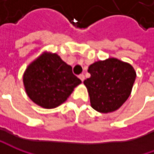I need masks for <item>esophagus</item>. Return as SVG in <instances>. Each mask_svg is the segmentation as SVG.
Instances as JSON below:
<instances>
[{
	"instance_id": "34e87169",
	"label": "esophagus",
	"mask_w": 154,
	"mask_h": 154,
	"mask_svg": "<svg viewBox=\"0 0 154 154\" xmlns=\"http://www.w3.org/2000/svg\"><path fill=\"white\" fill-rule=\"evenodd\" d=\"M79 78H80V80H81V81L83 82V81H84V80H85V75H84V74H80Z\"/></svg>"
}]
</instances>
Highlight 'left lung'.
Masks as SVG:
<instances>
[{"label": "left lung", "instance_id": "obj_1", "mask_svg": "<svg viewBox=\"0 0 154 154\" xmlns=\"http://www.w3.org/2000/svg\"><path fill=\"white\" fill-rule=\"evenodd\" d=\"M91 77L84 80L91 105L98 112L119 109L129 97L136 73L133 67L116 58L94 62L88 68Z\"/></svg>", "mask_w": 154, "mask_h": 154}]
</instances>
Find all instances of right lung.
Listing matches in <instances>:
<instances>
[{
	"label": "right lung",
	"instance_id": "right-lung-1",
	"mask_svg": "<svg viewBox=\"0 0 154 154\" xmlns=\"http://www.w3.org/2000/svg\"><path fill=\"white\" fill-rule=\"evenodd\" d=\"M23 80L29 98L47 109L66 101L74 87L81 83L73 74L71 66L56 54L47 53L29 65Z\"/></svg>",
	"mask_w": 154,
	"mask_h": 154
}]
</instances>
